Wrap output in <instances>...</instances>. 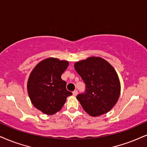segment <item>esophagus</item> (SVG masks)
<instances>
[{
  "mask_svg": "<svg viewBox=\"0 0 147 147\" xmlns=\"http://www.w3.org/2000/svg\"><path fill=\"white\" fill-rule=\"evenodd\" d=\"M78 92L77 90H74V91L73 92V95H74V96H76V95H78Z\"/></svg>",
  "mask_w": 147,
  "mask_h": 147,
  "instance_id": "obj_1",
  "label": "esophagus"
}]
</instances>
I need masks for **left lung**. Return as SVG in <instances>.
Listing matches in <instances>:
<instances>
[{
	"instance_id": "obj_1",
	"label": "left lung",
	"mask_w": 147,
	"mask_h": 147,
	"mask_svg": "<svg viewBox=\"0 0 147 147\" xmlns=\"http://www.w3.org/2000/svg\"><path fill=\"white\" fill-rule=\"evenodd\" d=\"M85 84L84 93L77 95L84 111L92 117L109 112L120 95L119 76L113 67L100 57H89L74 65Z\"/></svg>"
}]
</instances>
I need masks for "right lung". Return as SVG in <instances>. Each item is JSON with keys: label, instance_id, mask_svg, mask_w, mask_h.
<instances>
[{"label": "right lung", "instance_id": "add662e5", "mask_svg": "<svg viewBox=\"0 0 147 147\" xmlns=\"http://www.w3.org/2000/svg\"><path fill=\"white\" fill-rule=\"evenodd\" d=\"M69 62L55 58L43 60L33 69L27 83V90L32 104L46 115L59 111L71 92L66 89L67 83L61 79Z\"/></svg>", "mask_w": 147, "mask_h": 147}]
</instances>
